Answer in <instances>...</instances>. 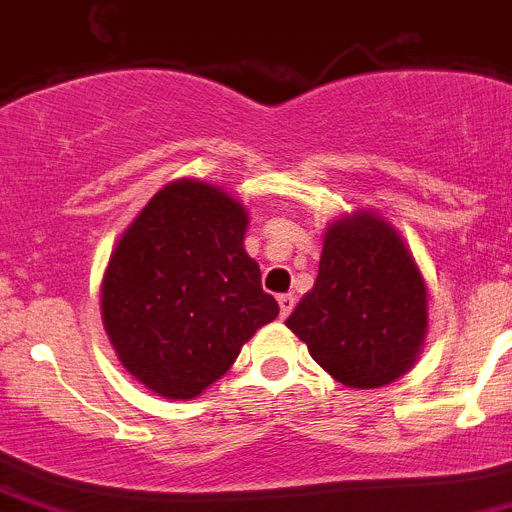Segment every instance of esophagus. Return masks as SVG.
Segmentation results:
<instances>
[{
    "label": "esophagus",
    "instance_id": "1",
    "mask_svg": "<svg viewBox=\"0 0 512 512\" xmlns=\"http://www.w3.org/2000/svg\"><path fill=\"white\" fill-rule=\"evenodd\" d=\"M277 302H280V317L285 320V317L292 312V307H295V295H280L277 297Z\"/></svg>",
    "mask_w": 512,
    "mask_h": 512
}]
</instances>
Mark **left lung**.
I'll list each match as a JSON object with an SVG mask.
<instances>
[{"label":"left lung","mask_w":512,"mask_h":512,"mask_svg":"<svg viewBox=\"0 0 512 512\" xmlns=\"http://www.w3.org/2000/svg\"><path fill=\"white\" fill-rule=\"evenodd\" d=\"M285 325L347 388H380L413 367L428 330V290L403 237L375 215L327 230L320 270Z\"/></svg>","instance_id":"obj_1"}]
</instances>
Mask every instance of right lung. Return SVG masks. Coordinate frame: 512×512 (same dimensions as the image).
<instances>
[{"label": "right lung", "mask_w": 512, "mask_h": 512, "mask_svg": "<svg viewBox=\"0 0 512 512\" xmlns=\"http://www.w3.org/2000/svg\"><path fill=\"white\" fill-rule=\"evenodd\" d=\"M247 212L220 187L180 180L127 227L102 282V320L119 360L162 398L190 400L277 317L247 257Z\"/></svg>", "instance_id": "add662e5"}]
</instances>
